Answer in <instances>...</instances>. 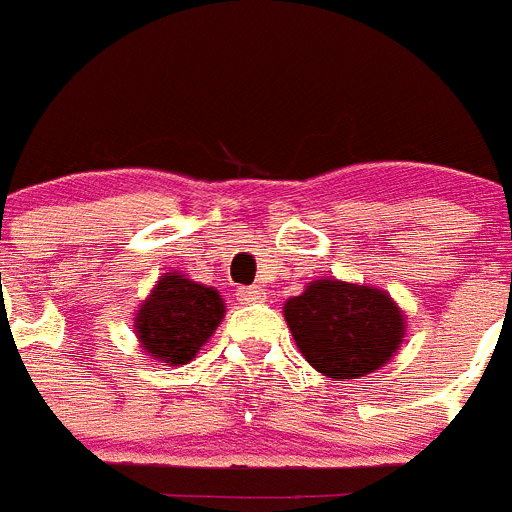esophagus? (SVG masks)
Instances as JSON below:
<instances>
[{"mask_svg": "<svg viewBox=\"0 0 512 512\" xmlns=\"http://www.w3.org/2000/svg\"><path fill=\"white\" fill-rule=\"evenodd\" d=\"M237 298L242 303H257L265 298V293H262V288H257V285H250V288H239Z\"/></svg>", "mask_w": 512, "mask_h": 512, "instance_id": "esophagus-1", "label": "esophagus"}]
</instances>
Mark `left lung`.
I'll return each instance as SVG.
<instances>
[{"label":"left lung","instance_id":"8db88e82","mask_svg":"<svg viewBox=\"0 0 512 512\" xmlns=\"http://www.w3.org/2000/svg\"><path fill=\"white\" fill-rule=\"evenodd\" d=\"M296 347L316 372L354 380L380 370L405 336V313L390 293L347 280H311L283 303Z\"/></svg>","mask_w":512,"mask_h":512}]
</instances>
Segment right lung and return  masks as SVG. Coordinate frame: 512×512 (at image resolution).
I'll return each instance as SVG.
<instances>
[{
	"mask_svg": "<svg viewBox=\"0 0 512 512\" xmlns=\"http://www.w3.org/2000/svg\"><path fill=\"white\" fill-rule=\"evenodd\" d=\"M227 303L211 285L170 270L155 280L135 313V334L147 357L170 367L188 365L222 324Z\"/></svg>",
	"mask_w": 512,
	"mask_h": 512,
	"instance_id": "obj_1",
	"label": "right lung"
}]
</instances>
